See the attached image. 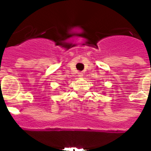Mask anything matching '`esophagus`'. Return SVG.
Listing matches in <instances>:
<instances>
[{"mask_svg": "<svg viewBox=\"0 0 151 151\" xmlns=\"http://www.w3.org/2000/svg\"><path fill=\"white\" fill-rule=\"evenodd\" d=\"M78 76L79 78H82V77H83V73H82V72L78 73Z\"/></svg>", "mask_w": 151, "mask_h": 151, "instance_id": "1", "label": "esophagus"}]
</instances>
